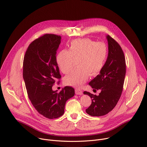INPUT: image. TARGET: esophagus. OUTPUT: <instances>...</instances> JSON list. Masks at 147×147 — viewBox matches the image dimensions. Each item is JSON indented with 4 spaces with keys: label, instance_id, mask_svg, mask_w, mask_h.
Returning a JSON list of instances; mask_svg holds the SVG:
<instances>
[{
    "label": "esophagus",
    "instance_id": "1",
    "mask_svg": "<svg viewBox=\"0 0 147 147\" xmlns=\"http://www.w3.org/2000/svg\"><path fill=\"white\" fill-rule=\"evenodd\" d=\"M75 94L76 95H82V91L80 89H75Z\"/></svg>",
    "mask_w": 147,
    "mask_h": 147
}]
</instances>
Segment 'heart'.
I'll return each mask as SVG.
<instances>
[{"mask_svg":"<svg viewBox=\"0 0 147 147\" xmlns=\"http://www.w3.org/2000/svg\"><path fill=\"white\" fill-rule=\"evenodd\" d=\"M108 56V48L103 42H95L89 39H78L73 40L69 51L63 49L56 56L61 71L69 73L77 62V69L64 78L66 85L81 87L89 76L97 75L102 70Z\"/></svg>","mask_w":147,"mask_h":147,"instance_id":"obj_1","label":"heart"}]
</instances>
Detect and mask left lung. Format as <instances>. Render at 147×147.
Instances as JSON below:
<instances>
[{
	"label": "left lung",
	"instance_id": "obj_1",
	"mask_svg": "<svg viewBox=\"0 0 147 147\" xmlns=\"http://www.w3.org/2000/svg\"><path fill=\"white\" fill-rule=\"evenodd\" d=\"M108 55L102 70L89 83L94 89H100L99 95L84 91L92 99L86 112L92 117L107 114L117 104L122 94L126 74L125 58L118 43L109 35L107 36Z\"/></svg>",
	"mask_w": 147,
	"mask_h": 147
}]
</instances>
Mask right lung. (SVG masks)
I'll use <instances>...</instances> for the list:
<instances>
[{"instance_id": "add662e5", "label": "right lung", "mask_w": 147, "mask_h": 147, "mask_svg": "<svg viewBox=\"0 0 147 147\" xmlns=\"http://www.w3.org/2000/svg\"><path fill=\"white\" fill-rule=\"evenodd\" d=\"M61 40V36L45 34L29 45L24 59L23 77L29 98L39 114L48 119L61 117L67 100L75 95L71 86L59 93L52 88L61 78L56 57Z\"/></svg>"}]
</instances>
